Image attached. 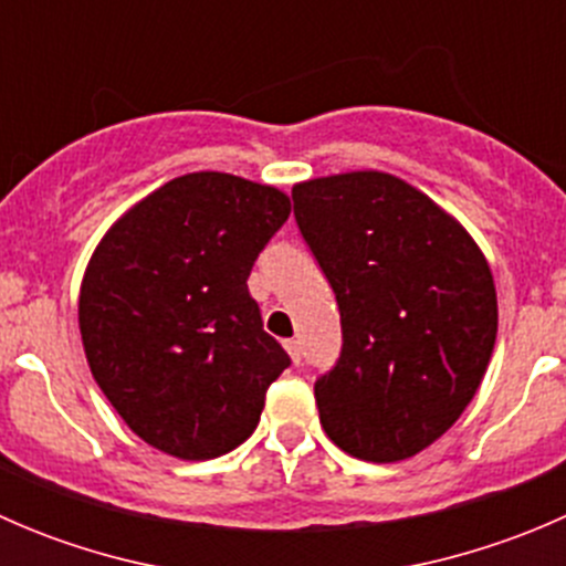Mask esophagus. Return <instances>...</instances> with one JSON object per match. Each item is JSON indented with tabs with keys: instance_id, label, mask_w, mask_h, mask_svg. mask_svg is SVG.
I'll return each instance as SVG.
<instances>
[{
	"instance_id": "1",
	"label": "esophagus",
	"mask_w": 566,
	"mask_h": 566,
	"mask_svg": "<svg viewBox=\"0 0 566 566\" xmlns=\"http://www.w3.org/2000/svg\"><path fill=\"white\" fill-rule=\"evenodd\" d=\"M284 347H287L293 364H301V342L298 339H287V342H284Z\"/></svg>"
}]
</instances>
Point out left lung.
I'll return each instance as SVG.
<instances>
[{"instance_id":"left-lung-1","label":"left lung","mask_w":566,"mask_h":566,"mask_svg":"<svg viewBox=\"0 0 566 566\" xmlns=\"http://www.w3.org/2000/svg\"><path fill=\"white\" fill-rule=\"evenodd\" d=\"M293 208L342 319L339 358L315 380L319 424L358 460L413 458L460 419L488 373L499 331L488 260L394 175L298 182Z\"/></svg>"}]
</instances>
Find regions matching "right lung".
Here are the masks:
<instances>
[{
  "label": "right lung",
  "mask_w": 566,
  "mask_h": 566,
  "mask_svg": "<svg viewBox=\"0 0 566 566\" xmlns=\"http://www.w3.org/2000/svg\"><path fill=\"white\" fill-rule=\"evenodd\" d=\"M287 216L276 188L191 172L142 199L95 249L78 298L84 353L150 447L210 460L254 432L290 356L262 328L247 279Z\"/></svg>",
  "instance_id": "right-lung-1"
}]
</instances>
